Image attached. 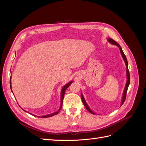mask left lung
<instances>
[{
  "label": "left lung",
  "mask_w": 146,
  "mask_h": 146,
  "mask_svg": "<svg viewBox=\"0 0 146 146\" xmlns=\"http://www.w3.org/2000/svg\"><path fill=\"white\" fill-rule=\"evenodd\" d=\"M108 41L110 42L113 45H116V46H117L119 48V50H120V52L121 54V55H122V57L123 58V60H124L125 61V65H126V68H127V70H126V75H127V82H126V84H125V88H124V90H123V94H122V100H121V106L122 105V104H123V102H124V101L125 100V98H126V94H127V90H128V88H129V86L130 85V73H129V67H128V61H127V58L126 56L125 55V54H123V50L122 49L121 47L120 46V45L119 44L115 41H114L113 39H111V38H108ZM81 98H82V100L83 102V103L84 104V105H85V108H86V110H88V111H89L90 113H91V114H96V113L94 112H93L92 111V110H91V108L89 107V106L88 105L87 103L86 102V101L85 100V98H84V97L83 96V94L82 93L81 94Z\"/></svg>",
  "instance_id": "obj_1"
}]
</instances>
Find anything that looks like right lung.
Instances as JSON below:
<instances>
[{
  "label": "right lung",
  "mask_w": 146,
  "mask_h": 146,
  "mask_svg": "<svg viewBox=\"0 0 146 146\" xmlns=\"http://www.w3.org/2000/svg\"><path fill=\"white\" fill-rule=\"evenodd\" d=\"M11 76L10 77V88H11ZM72 81H70V82H69L68 83H67L66 84V85H65L63 88H62V89H61V104H60V108H59V110H58V111H56V112H55V113H52V114H47V115H45V116H36L38 117H43V118H46V117H51V116H54V115H56V114H58L59 112H60V111L61 110V108H62V105H63V98H64V93H65V91H66V90H67V88L70 85V84L71 83H72ZM12 92H13V91H12ZM25 111V110H24ZM25 112H27V111H25ZM28 113V112H27ZM29 113V114H32V115H33V116H35V115H34V114H31V113Z\"/></svg>",
  "instance_id": "right-lung-1"
}]
</instances>
